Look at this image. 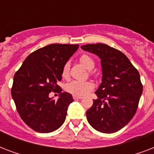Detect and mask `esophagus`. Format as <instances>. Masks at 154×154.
<instances>
[{"instance_id":"esophagus-1","label":"esophagus","mask_w":154,"mask_h":154,"mask_svg":"<svg viewBox=\"0 0 154 154\" xmlns=\"http://www.w3.org/2000/svg\"><path fill=\"white\" fill-rule=\"evenodd\" d=\"M72 97H73V99H74V100H77V99H82V97H82V96H76V95H73V96H72Z\"/></svg>"}]
</instances>
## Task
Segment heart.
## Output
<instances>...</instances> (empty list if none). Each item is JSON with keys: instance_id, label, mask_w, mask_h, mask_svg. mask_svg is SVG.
Listing matches in <instances>:
<instances>
[{"instance_id": "heart-1", "label": "heart", "mask_w": 154, "mask_h": 154, "mask_svg": "<svg viewBox=\"0 0 154 154\" xmlns=\"http://www.w3.org/2000/svg\"><path fill=\"white\" fill-rule=\"evenodd\" d=\"M80 62L84 65L85 67L88 69H94L95 62L94 59L88 54H83L80 57ZM69 75V63H65L63 66L62 71H61V76L63 78H68ZM94 89V85L90 82H85V81H71L67 83L65 85V90L69 92V94H72L76 96H83L85 94H88L89 91H91Z\"/></svg>"}]
</instances>
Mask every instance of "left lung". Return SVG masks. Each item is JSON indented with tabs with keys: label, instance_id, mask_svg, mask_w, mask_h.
I'll return each instance as SVG.
<instances>
[{
	"label": "left lung",
	"instance_id": "8db88e82",
	"mask_svg": "<svg viewBox=\"0 0 154 154\" xmlns=\"http://www.w3.org/2000/svg\"><path fill=\"white\" fill-rule=\"evenodd\" d=\"M82 49L98 56L102 67V82L95 93L98 98L87 110V120L97 131L115 133L137 112L143 91L139 72L124 53L107 45L89 44Z\"/></svg>",
	"mask_w": 154,
	"mask_h": 154
}]
</instances>
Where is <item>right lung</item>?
<instances>
[{
	"mask_svg": "<svg viewBox=\"0 0 154 154\" xmlns=\"http://www.w3.org/2000/svg\"><path fill=\"white\" fill-rule=\"evenodd\" d=\"M78 45L52 44L32 52L16 72L11 94L23 122L38 133H51L65 122L73 101L69 93H60L57 85L63 66L77 51ZM51 91L60 94L55 101Z\"/></svg>",
	"mask_w": 154,
	"mask_h": 154,
	"instance_id": "add662e5",
	"label": "right lung"
}]
</instances>
